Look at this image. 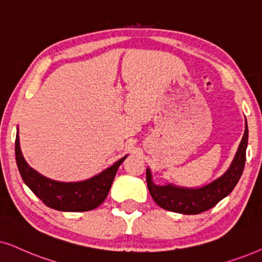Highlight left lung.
Segmentation results:
<instances>
[{"label":"left lung","instance_id":"left-lung-1","mask_svg":"<svg viewBox=\"0 0 262 262\" xmlns=\"http://www.w3.org/2000/svg\"><path fill=\"white\" fill-rule=\"evenodd\" d=\"M248 145V125L246 121V129L241 144L231 165L221 177L213 182L201 188H184L173 184L157 186L153 183L149 169L146 170V181L149 194L157 205L164 210L182 214H198L210 210L219 201L231 193L242 176L246 164V149Z\"/></svg>","mask_w":262,"mask_h":262}]
</instances>
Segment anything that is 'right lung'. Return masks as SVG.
Wrapping results in <instances>:
<instances>
[{"label":"right lung","instance_id":"right-lung-1","mask_svg":"<svg viewBox=\"0 0 262 262\" xmlns=\"http://www.w3.org/2000/svg\"><path fill=\"white\" fill-rule=\"evenodd\" d=\"M127 156L113 164L99 175L81 182H58L38 173L24 159L19 135L15 139V159L21 179L27 187L48 207L63 212H85L95 210L105 200L118 166Z\"/></svg>","mask_w":262,"mask_h":262}]
</instances>
